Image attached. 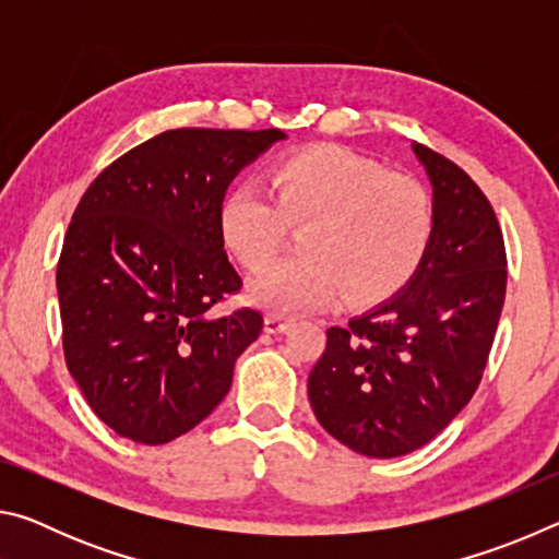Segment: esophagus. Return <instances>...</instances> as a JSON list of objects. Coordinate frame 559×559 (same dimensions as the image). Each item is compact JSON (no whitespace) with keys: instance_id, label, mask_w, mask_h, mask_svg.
<instances>
[{"instance_id":"1","label":"esophagus","mask_w":559,"mask_h":559,"mask_svg":"<svg viewBox=\"0 0 559 559\" xmlns=\"http://www.w3.org/2000/svg\"><path fill=\"white\" fill-rule=\"evenodd\" d=\"M290 325H293L290 316L266 313V318H263V330H266V333H286Z\"/></svg>"}]
</instances>
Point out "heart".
Wrapping results in <instances>:
<instances>
[{"instance_id":"1","label":"heart","mask_w":559,"mask_h":559,"mask_svg":"<svg viewBox=\"0 0 559 559\" xmlns=\"http://www.w3.org/2000/svg\"><path fill=\"white\" fill-rule=\"evenodd\" d=\"M253 185L226 189L216 206L224 249L257 271L276 257L286 226L300 259L278 261L249 281V296L276 313L347 300L374 306L402 290L421 266L433 236V202L419 179L384 173L370 157L316 145L278 159Z\"/></svg>"}]
</instances>
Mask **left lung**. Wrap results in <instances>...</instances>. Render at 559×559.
<instances>
[{"mask_svg":"<svg viewBox=\"0 0 559 559\" xmlns=\"http://www.w3.org/2000/svg\"><path fill=\"white\" fill-rule=\"evenodd\" d=\"M433 187V236L402 290L328 330L308 377L320 427L370 459L429 443L471 402L506 300L508 261L478 185L427 145H412Z\"/></svg>","mask_w":559,"mask_h":559,"instance_id":"1","label":"left lung"}]
</instances>
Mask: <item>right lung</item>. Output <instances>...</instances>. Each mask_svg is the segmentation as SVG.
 Masks as SVG:
<instances>
[{
  "instance_id": "add662e5",
  "label": "right lung",
  "mask_w": 559,
  "mask_h": 559,
  "mask_svg": "<svg viewBox=\"0 0 559 559\" xmlns=\"http://www.w3.org/2000/svg\"><path fill=\"white\" fill-rule=\"evenodd\" d=\"M283 138L276 128L159 132L103 169L75 206L56 269L63 355L91 409L120 437L173 441L229 392L263 318L251 308L212 313L241 288L216 206Z\"/></svg>"
}]
</instances>
